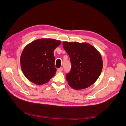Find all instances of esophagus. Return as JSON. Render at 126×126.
<instances>
[{
    "label": "esophagus",
    "mask_w": 126,
    "mask_h": 126,
    "mask_svg": "<svg viewBox=\"0 0 126 126\" xmlns=\"http://www.w3.org/2000/svg\"><path fill=\"white\" fill-rule=\"evenodd\" d=\"M63 70V68L62 67L59 68H58V69H57V71H58V72H61V71H62Z\"/></svg>",
    "instance_id": "1"
}]
</instances>
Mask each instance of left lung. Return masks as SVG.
<instances>
[{"label": "left lung", "mask_w": 126, "mask_h": 126, "mask_svg": "<svg viewBox=\"0 0 126 126\" xmlns=\"http://www.w3.org/2000/svg\"><path fill=\"white\" fill-rule=\"evenodd\" d=\"M63 45L71 63V70L66 75L68 84L77 90L92 85L99 77L102 69L100 53L87 43L64 41Z\"/></svg>", "instance_id": "1"}]
</instances>
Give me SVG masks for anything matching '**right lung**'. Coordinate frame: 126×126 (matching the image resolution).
Instances as JSON below:
<instances>
[{
    "instance_id": "obj_1",
    "label": "right lung",
    "mask_w": 126,
    "mask_h": 126,
    "mask_svg": "<svg viewBox=\"0 0 126 126\" xmlns=\"http://www.w3.org/2000/svg\"><path fill=\"white\" fill-rule=\"evenodd\" d=\"M60 41L40 39L34 41L24 48L20 57L22 72L29 80L40 85L48 82L55 76V49Z\"/></svg>"
}]
</instances>
